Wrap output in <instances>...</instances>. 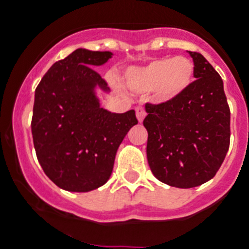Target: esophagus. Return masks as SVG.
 Here are the masks:
<instances>
[{
	"mask_svg": "<svg viewBox=\"0 0 249 249\" xmlns=\"http://www.w3.org/2000/svg\"><path fill=\"white\" fill-rule=\"evenodd\" d=\"M135 112H137V118L138 120H139V123H142V121L144 120V118H145V110H144V107L137 106V107H135Z\"/></svg>",
	"mask_w": 249,
	"mask_h": 249,
	"instance_id": "obj_1",
	"label": "esophagus"
}]
</instances>
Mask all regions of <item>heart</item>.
I'll return each mask as SVG.
<instances>
[{
	"instance_id": "b5f03b06",
	"label": "heart",
	"mask_w": 249,
	"mask_h": 249,
	"mask_svg": "<svg viewBox=\"0 0 249 249\" xmlns=\"http://www.w3.org/2000/svg\"><path fill=\"white\" fill-rule=\"evenodd\" d=\"M195 78V66L185 57L160 58L144 67H134L125 73V83L134 92L154 91L160 102L178 99Z\"/></svg>"
}]
</instances>
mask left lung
Here are the masks:
<instances>
[{
  "instance_id": "obj_1",
  "label": "left lung",
  "mask_w": 249,
  "mask_h": 249,
  "mask_svg": "<svg viewBox=\"0 0 249 249\" xmlns=\"http://www.w3.org/2000/svg\"><path fill=\"white\" fill-rule=\"evenodd\" d=\"M195 81L178 99L145 104L147 158L160 182L191 189L216 175L231 143V110L223 79L197 52H189Z\"/></svg>"
}]
</instances>
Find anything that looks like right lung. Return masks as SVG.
Listing matches in <instances>:
<instances>
[{
	"label": "right lung",
	"instance_id": "1",
	"mask_svg": "<svg viewBox=\"0 0 249 249\" xmlns=\"http://www.w3.org/2000/svg\"><path fill=\"white\" fill-rule=\"evenodd\" d=\"M111 52L77 49L50 67L35 89L31 133L41 168L58 187L87 192L105 185L125 135L138 124L134 110L110 112L95 87L107 83L93 67Z\"/></svg>",
	"mask_w": 249,
	"mask_h": 249
}]
</instances>
